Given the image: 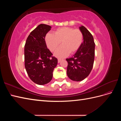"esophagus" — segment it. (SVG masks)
Returning a JSON list of instances; mask_svg holds the SVG:
<instances>
[{"instance_id": "1", "label": "esophagus", "mask_w": 121, "mask_h": 121, "mask_svg": "<svg viewBox=\"0 0 121 121\" xmlns=\"http://www.w3.org/2000/svg\"><path fill=\"white\" fill-rule=\"evenodd\" d=\"M61 60L60 59V58H58V63H60Z\"/></svg>"}]
</instances>
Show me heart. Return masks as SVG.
<instances>
[{"label":"heart","instance_id":"heart-1","mask_svg":"<svg viewBox=\"0 0 121 121\" xmlns=\"http://www.w3.org/2000/svg\"><path fill=\"white\" fill-rule=\"evenodd\" d=\"M83 34L78 29L64 27L57 28L54 31V34L48 33L46 35L45 40L47 47L53 52L60 44L63 45L55 52L58 57H64L70 54L76 52L83 42Z\"/></svg>","mask_w":121,"mask_h":121}]
</instances>
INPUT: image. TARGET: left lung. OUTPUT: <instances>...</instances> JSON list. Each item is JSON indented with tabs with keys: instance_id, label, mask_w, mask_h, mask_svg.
I'll return each instance as SVG.
<instances>
[{
	"instance_id": "left-lung-1",
	"label": "left lung",
	"mask_w": 121,
	"mask_h": 121,
	"mask_svg": "<svg viewBox=\"0 0 121 121\" xmlns=\"http://www.w3.org/2000/svg\"><path fill=\"white\" fill-rule=\"evenodd\" d=\"M79 28L83 34V42L74 56L66 59L67 75L75 81H82L89 75L93 66L95 55V43L92 34L83 26Z\"/></svg>"
}]
</instances>
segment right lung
I'll use <instances>...</instances> for the list:
<instances>
[{"mask_svg":"<svg viewBox=\"0 0 121 121\" xmlns=\"http://www.w3.org/2000/svg\"><path fill=\"white\" fill-rule=\"evenodd\" d=\"M50 26L38 25L26 41L24 48L25 67L29 78L38 85H44L52 80L57 59L47 48L45 37Z\"/></svg>","mask_w":121,"mask_h":121,"instance_id":"add662e5","label":"right lung"}]
</instances>
